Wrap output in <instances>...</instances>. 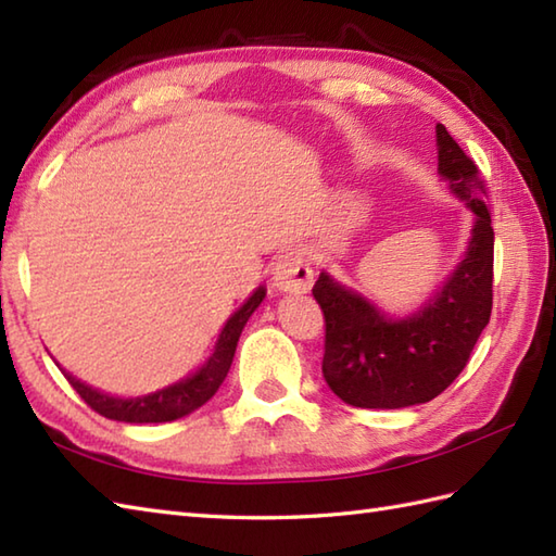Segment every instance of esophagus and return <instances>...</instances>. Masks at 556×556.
Segmentation results:
<instances>
[{
    "label": "esophagus",
    "instance_id": "1",
    "mask_svg": "<svg viewBox=\"0 0 556 556\" xmlns=\"http://www.w3.org/2000/svg\"><path fill=\"white\" fill-rule=\"evenodd\" d=\"M271 281L285 293H305L313 287V267L303 251H287L271 267Z\"/></svg>",
    "mask_w": 556,
    "mask_h": 556
}]
</instances>
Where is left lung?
Segmentation results:
<instances>
[{"label":"left lung","mask_w":556,"mask_h":556,"mask_svg":"<svg viewBox=\"0 0 556 556\" xmlns=\"http://www.w3.org/2000/svg\"><path fill=\"white\" fill-rule=\"evenodd\" d=\"M437 169L476 215L466 255L418 313L394 320L323 271L313 296L325 315L323 375L358 408H406L440 396L466 368L492 313L494 231L476 162L437 124Z\"/></svg>","instance_id":"left-lung-1"}]
</instances>
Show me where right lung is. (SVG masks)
Returning <instances> with one entry per match:
<instances>
[{"label":"right lung","mask_w":556,"mask_h":556,"mask_svg":"<svg viewBox=\"0 0 556 556\" xmlns=\"http://www.w3.org/2000/svg\"><path fill=\"white\" fill-rule=\"evenodd\" d=\"M265 299V289L260 287L251 299H248L239 311H236L227 325H224L222 334L215 344V353H212L210 361L203 365V368L195 370L191 377L176 382L172 387H164L155 394L148 396H136V399H119V396H110L104 392H98L88 384H83L76 380L74 375H68L66 370L64 377L68 384L76 389L78 396L86 401V404L100 413V416L110 418V420H122V422H169L176 418H184L188 413L200 408L215 396L219 384L227 377L236 344H239V337L243 332V327L248 323V317L253 315L260 303Z\"/></svg>","instance_id":"add662e5"}]
</instances>
